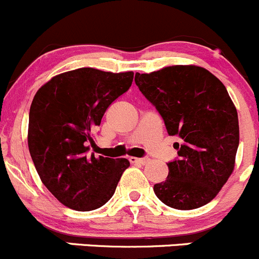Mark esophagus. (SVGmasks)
Listing matches in <instances>:
<instances>
[{
    "label": "esophagus",
    "instance_id": "34e87169",
    "mask_svg": "<svg viewBox=\"0 0 259 259\" xmlns=\"http://www.w3.org/2000/svg\"><path fill=\"white\" fill-rule=\"evenodd\" d=\"M130 161L132 163H138V165H146L150 161V158H137V157H130Z\"/></svg>",
    "mask_w": 259,
    "mask_h": 259
}]
</instances>
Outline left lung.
Segmentation results:
<instances>
[{"instance_id": "1", "label": "left lung", "mask_w": 259, "mask_h": 259, "mask_svg": "<svg viewBox=\"0 0 259 259\" xmlns=\"http://www.w3.org/2000/svg\"><path fill=\"white\" fill-rule=\"evenodd\" d=\"M136 85L156 107L175 142L179 160L168 162L156 196L179 210L200 208L213 200L235 166L239 123L224 84L196 65L166 66L136 73Z\"/></svg>"}]
</instances>
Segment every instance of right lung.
<instances>
[{
	"mask_svg": "<svg viewBox=\"0 0 259 259\" xmlns=\"http://www.w3.org/2000/svg\"><path fill=\"white\" fill-rule=\"evenodd\" d=\"M132 80L133 71L79 68L53 76L35 94L27 145L42 184L63 205L89 211L113 196L130 161L89 150L104 112Z\"/></svg>",
	"mask_w": 259,
	"mask_h": 259,
	"instance_id": "add662e5",
	"label": "right lung"
}]
</instances>
